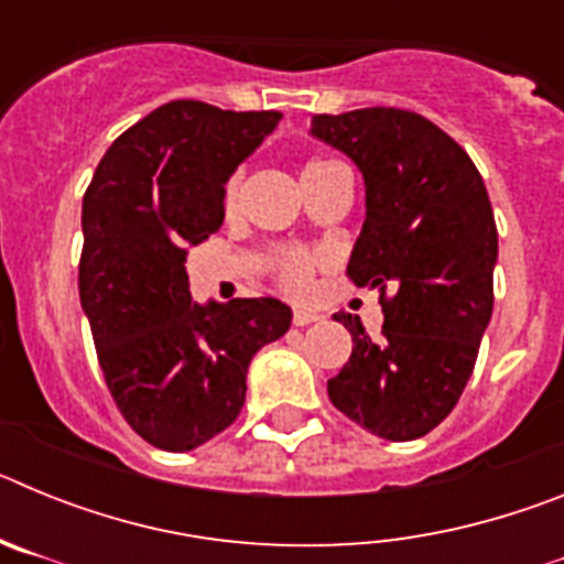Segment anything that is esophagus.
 Wrapping results in <instances>:
<instances>
[{
    "label": "esophagus",
    "instance_id": "obj_1",
    "mask_svg": "<svg viewBox=\"0 0 564 564\" xmlns=\"http://www.w3.org/2000/svg\"><path fill=\"white\" fill-rule=\"evenodd\" d=\"M318 313H313V311H302V307H296V311H293V325L296 327H305V325H313V322H318Z\"/></svg>",
    "mask_w": 564,
    "mask_h": 564
}]
</instances>
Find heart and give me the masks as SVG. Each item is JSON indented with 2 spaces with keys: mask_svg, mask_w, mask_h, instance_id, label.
Returning a JSON list of instances; mask_svg holds the SVG:
<instances>
[{
  "mask_svg": "<svg viewBox=\"0 0 564 564\" xmlns=\"http://www.w3.org/2000/svg\"><path fill=\"white\" fill-rule=\"evenodd\" d=\"M327 166H333V161H325V158H311V161L302 163V181H307L311 174L322 172V169ZM239 183H242V177H239V174H231L226 188H223V206H226V212H234V206H237ZM316 262L318 259L307 251H279L276 253L279 285L291 293H302L307 285H311Z\"/></svg>",
  "mask_w": 564,
  "mask_h": 564,
  "instance_id": "obj_1",
  "label": "heart"
}]
</instances>
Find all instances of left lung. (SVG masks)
Returning a JSON list of instances; mask_svg holds the SVG:
<instances>
[{
    "mask_svg": "<svg viewBox=\"0 0 564 564\" xmlns=\"http://www.w3.org/2000/svg\"><path fill=\"white\" fill-rule=\"evenodd\" d=\"M311 132L361 169L367 220L347 276L378 288L383 311L378 341L358 316H333L352 352L327 395L372 435L415 441L460 401L495 307L486 183L455 138L410 109L313 115Z\"/></svg>",
    "mask_w": 564,
    "mask_h": 564,
    "instance_id": "1",
    "label": "left lung"
}]
</instances>
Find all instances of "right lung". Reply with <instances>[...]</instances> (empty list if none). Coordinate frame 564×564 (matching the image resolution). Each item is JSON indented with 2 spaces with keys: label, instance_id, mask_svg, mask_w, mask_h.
Masks as SVG:
<instances>
[{
  "label": "right lung",
  "instance_id": "right-lung-1",
  "mask_svg": "<svg viewBox=\"0 0 564 564\" xmlns=\"http://www.w3.org/2000/svg\"><path fill=\"white\" fill-rule=\"evenodd\" d=\"M282 112L169 101L129 127L84 194L78 293L121 415L147 443L188 452L246 403L257 350L285 336L279 299L192 302L186 248L223 226V188Z\"/></svg>",
  "mask_w": 564,
  "mask_h": 564
}]
</instances>
